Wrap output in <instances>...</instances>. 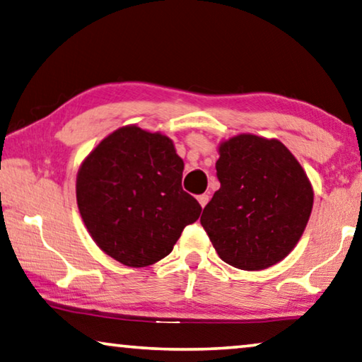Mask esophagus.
<instances>
[{"instance_id":"obj_1","label":"esophagus","mask_w":362,"mask_h":362,"mask_svg":"<svg viewBox=\"0 0 362 362\" xmlns=\"http://www.w3.org/2000/svg\"><path fill=\"white\" fill-rule=\"evenodd\" d=\"M208 202H209V195H208V193H203V195L198 197V203H199V206H202V208L206 206Z\"/></svg>"}]
</instances>
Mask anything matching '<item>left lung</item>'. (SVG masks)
I'll return each instance as SVG.
<instances>
[{"label": "left lung", "instance_id": "left-lung-1", "mask_svg": "<svg viewBox=\"0 0 362 362\" xmlns=\"http://www.w3.org/2000/svg\"><path fill=\"white\" fill-rule=\"evenodd\" d=\"M221 188L199 223L221 260L247 272L284 260L309 223L314 188L276 138L242 133L219 143Z\"/></svg>", "mask_w": 362, "mask_h": 362}]
</instances>
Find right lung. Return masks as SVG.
<instances>
[{"label": "right lung", "instance_id": "1", "mask_svg": "<svg viewBox=\"0 0 362 362\" xmlns=\"http://www.w3.org/2000/svg\"><path fill=\"white\" fill-rule=\"evenodd\" d=\"M183 160L169 136L127 125L86 156L76 202L89 235L122 265L163 260L202 206L182 188Z\"/></svg>", "mask_w": 362, "mask_h": 362}]
</instances>
